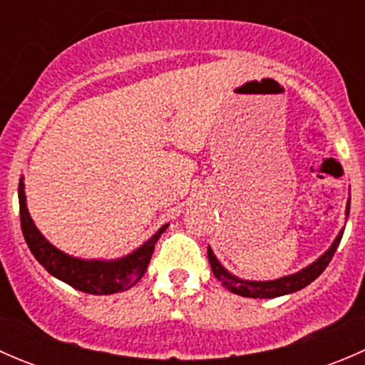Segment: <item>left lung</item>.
<instances>
[{
    "mask_svg": "<svg viewBox=\"0 0 365 365\" xmlns=\"http://www.w3.org/2000/svg\"><path fill=\"white\" fill-rule=\"evenodd\" d=\"M346 215H349V201L348 206H346ZM342 238V231L337 235V238L334 240V244L330 245V249L323 256H319L318 259L312 264L305 267L304 270L297 272V274L286 275V277L275 279V281H244V279H238L235 275H231L222 264L219 263L215 256H213V251L208 247V261L210 267H212L213 275L220 281V284L224 288L230 289L231 293L240 297H249V298H275L288 295V293H295L298 289L305 288L307 284H311L316 277L323 274L329 263L332 261L334 254H336L337 247H339V242Z\"/></svg>",
    "mask_w": 365,
    "mask_h": 365,
    "instance_id": "left-lung-1",
    "label": "left lung"
}]
</instances>
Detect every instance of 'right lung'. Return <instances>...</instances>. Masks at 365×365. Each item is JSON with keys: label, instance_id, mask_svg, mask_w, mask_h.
<instances>
[{"label": "right lung", "instance_id": "add662e5", "mask_svg": "<svg viewBox=\"0 0 365 365\" xmlns=\"http://www.w3.org/2000/svg\"><path fill=\"white\" fill-rule=\"evenodd\" d=\"M19 212L21 227H23L24 240L28 244L35 259L60 281L67 282L72 288L79 289L90 295H113V293L125 292L138 284L139 279L145 275L152 259L153 249L160 235L168 230V224L162 226L148 242L135 249L134 252L114 261L101 259H81V257L68 256L54 247L53 244L43 238V235L36 230L31 220L28 208H26L24 182H19Z\"/></svg>", "mask_w": 365, "mask_h": 365}]
</instances>
